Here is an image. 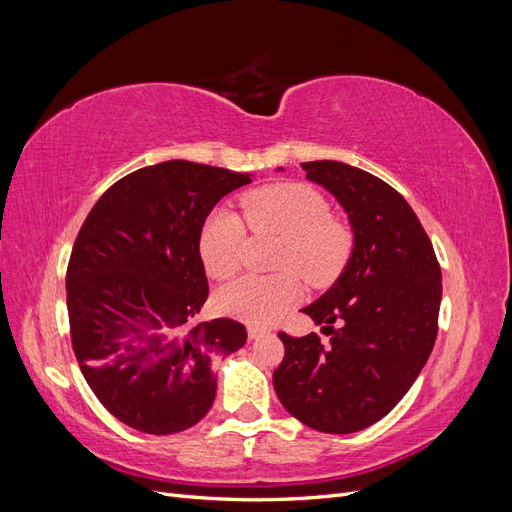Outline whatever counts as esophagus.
<instances>
[{
    "instance_id": "34e87169",
    "label": "esophagus",
    "mask_w": 512,
    "mask_h": 512,
    "mask_svg": "<svg viewBox=\"0 0 512 512\" xmlns=\"http://www.w3.org/2000/svg\"><path fill=\"white\" fill-rule=\"evenodd\" d=\"M269 333H271L269 329H262V327H247V335H250V339H260Z\"/></svg>"
}]
</instances>
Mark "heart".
Masks as SVG:
<instances>
[{
    "mask_svg": "<svg viewBox=\"0 0 512 512\" xmlns=\"http://www.w3.org/2000/svg\"><path fill=\"white\" fill-rule=\"evenodd\" d=\"M241 209L252 232H273L277 275H243L224 286L218 305L224 314L265 324L284 316L299 301L303 286L297 270L312 286H327L344 271L352 254L350 228L331 218L324 196L305 183H275L241 198ZM247 232L237 213L215 209L200 228L198 250L211 277L226 280L237 273L245 254Z\"/></svg>",
    "mask_w": 512,
    "mask_h": 512,
    "instance_id": "obj_1",
    "label": "heart"
}]
</instances>
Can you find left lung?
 <instances>
[{
	"label": "left lung",
	"instance_id": "1",
	"mask_svg": "<svg viewBox=\"0 0 512 512\" xmlns=\"http://www.w3.org/2000/svg\"><path fill=\"white\" fill-rule=\"evenodd\" d=\"M303 170L348 213L354 247L337 282L303 307L329 324V346L316 333L282 331L286 354L273 386L303 425L352 433L389 414L421 374L438 335L442 273L425 228L389 183L333 160Z\"/></svg>",
	"mask_w": 512,
	"mask_h": 512
}]
</instances>
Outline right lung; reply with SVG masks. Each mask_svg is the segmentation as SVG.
Instances as JSON below:
<instances>
[{"mask_svg": "<svg viewBox=\"0 0 512 512\" xmlns=\"http://www.w3.org/2000/svg\"><path fill=\"white\" fill-rule=\"evenodd\" d=\"M250 175L168 160L108 188L74 241L66 299L76 361L121 423L153 436L190 429L215 399L218 354L241 322L196 316L209 297L198 239L218 200Z\"/></svg>", "mask_w": 512, "mask_h": 512, "instance_id": "right-lung-1", "label": "right lung"}]
</instances>
